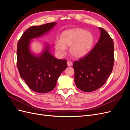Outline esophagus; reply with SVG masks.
Returning <instances> with one entry per match:
<instances>
[{"label":"esophagus","mask_w":130,"mask_h":130,"mask_svg":"<svg viewBox=\"0 0 130 130\" xmlns=\"http://www.w3.org/2000/svg\"><path fill=\"white\" fill-rule=\"evenodd\" d=\"M72 64H73V63H72V61H68L67 62V65H68V67L71 66Z\"/></svg>","instance_id":"1"}]
</instances>
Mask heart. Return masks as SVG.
Wrapping results in <instances>:
<instances>
[{"label":"heart","mask_w":130,"mask_h":130,"mask_svg":"<svg viewBox=\"0 0 130 130\" xmlns=\"http://www.w3.org/2000/svg\"><path fill=\"white\" fill-rule=\"evenodd\" d=\"M94 38L93 34L82 29H74L64 31L61 35L60 40L55 42L56 52L60 55H64L66 46H70V52L75 57L85 56L93 45Z\"/></svg>","instance_id":"obj_1"}]
</instances>
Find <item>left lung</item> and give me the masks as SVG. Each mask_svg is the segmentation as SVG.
Here are the masks:
<instances>
[{
    "instance_id": "8db88e82",
    "label": "left lung",
    "mask_w": 130,
    "mask_h": 130,
    "mask_svg": "<svg viewBox=\"0 0 130 130\" xmlns=\"http://www.w3.org/2000/svg\"><path fill=\"white\" fill-rule=\"evenodd\" d=\"M94 48L83 57L74 62V80L76 87L91 92L103 86L111 74L115 61L112 38L104 29Z\"/></svg>"
}]
</instances>
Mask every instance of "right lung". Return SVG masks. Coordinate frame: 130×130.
<instances>
[{"instance_id":"right-lung-1","label":"right lung","mask_w":130,"mask_h":130,"mask_svg":"<svg viewBox=\"0 0 130 130\" xmlns=\"http://www.w3.org/2000/svg\"><path fill=\"white\" fill-rule=\"evenodd\" d=\"M56 23H49L29 27L17 44V65L20 76L33 91L46 93L56 85L58 78L67 67L66 60H58L49 53L48 48L40 56H35L29 50L30 40L49 31Z\"/></svg>"}]
</instances>
